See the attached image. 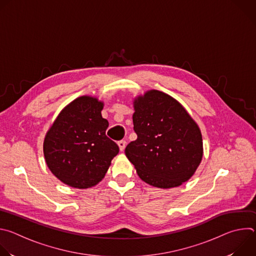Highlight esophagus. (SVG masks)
<instances>
[{
  "label": "esophagus",
  "mask_w": 256,
  "mask_h": 256,
  "mask_svg": "<svg viewBox=\"0 0 256 256\" xmlns=\"http://www.w3.org/2000/svg\"><path fill=\"white\" fill-rule=\"evenodd\" d=\"M118 147H120V150L124 151V148H126V140H120L118 142Z\"/></svg>",
  "instance_id": "1"
}]
</instances>
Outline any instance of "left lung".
<instances>
[{"mask_svg": "<svg viewBox=\"0 0 256 256\" xmlns=\"http://www.w3.org/2000/svg\"><path fill=\"white\" fill-rule=\"evenodd\" d=\"M134 109L138 138L124 152L138 177L166 190L190 179L204 148L200 130L186 108L164 92L149 90L134 99Z\"/></svg>", "mask_w": 256, "mask_h": 256, "instance_id": "obj_1", "label": "left lung"}]
</instances>
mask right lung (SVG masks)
<instances>
[{
    "mask_svg": "<svg viewBox=\"0 0 256 256\" xmlns=\"http://www.w3.org/2000/svg\"><path fill=\"white\" fill-rule=\"evenodd\" d=\"M104 103L84 95L68 103L48 130L44 154L52 173L62 184L79 190L95 186L104 178L118 146L108 138Z\"/></svg>",
    "mask_w": 256,
    "mask_h": 256,
    "instance_id": "1",
    "label": "right lung"
}]
</instances>
